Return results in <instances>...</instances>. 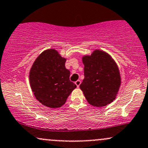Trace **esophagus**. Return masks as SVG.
Instances as JSON below:
<instances>
[{
	"mask_svg": "<svg viewBox=\"0 0 148 148\" xmlns=\"http://www.w3.org/2000/svg\"><path fill=\"white\" fill-rule=\"evenodd\" d=\"M81 81H80V80H77V81H76L75 82V84L76 85V86H77L78 88L79 87V86H80V84H81Z\"/></svg>",
	"mask_w": 148,
	"mask_h": 148,
	"instance_id": "obj_1",
	"label": "esophagus"
}]
</instances>
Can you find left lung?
Returning <instances> with one entry per match:
<instances>
[{
	"label": "left lung",
	"instance_id": "left-lung-1",
	"mask_svg": "<svg viewBox=\"0 0 148 148\" xmlns=\"http://www.w3.org/2000/svg\"><path fill=\"white\" fill-rule=\"evenodd\" d=\"M84 79L80 85L88 102L102 107L116 97L121 84L120 71L109 54L95 49L90 56L82 58Z\"/></svg>",
	"mask_w": 148,
	"mask_h": 148
}]
</instances>
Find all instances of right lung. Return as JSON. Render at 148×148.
Returning a JSON list of instances; mask_svg holds the SVG:
<instances>
[{
    "mask_svg": "<svg viewBox=\"0 0 148 148\" xmlns=\"http://www.w3.org/2000/svg\"><path fill=\"white\" fill-rule=\"evenodd\" d=\"M66 58L56 49L44 51L33 62L29 73L30 88L35 98L49 108L61 107L76 88L70 81Z\"/></svg>",
    "mask_w": 148,
    "mask_h": 148,
    "instance_id": "obj_1",
    "label": "right lung"
}]
</instances>
